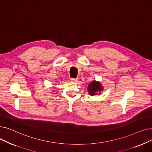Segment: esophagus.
<instances>
[{"instance_id":"obj_1","label":"esophagus","mask_w":152,"mask_h":152,"mask_svg":"<svg viewBox=\"0 0 152 152\" xmlns=\"http://www.w3.org/2000/svg\"><path fill=\"white\" fill-rule=\"evenodd\" d=\"M70 80H71V81L73 82V83H77L78 81L77 78H71Z\"/></svg>"}]
</instances>
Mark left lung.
I'll use <instances>...</instances> for the list:
<instances>
[{
	"label": "left lung",
	"instance_id": "8db88e82",
	"mask_svg": "<svg viewBox=\"0 0 152 152\" xmlns=\"http://www.w3.org/2000/svg\"><path fill=\"white\" fill-rule=\"evenodd\" d=\"M103 88L100 82L93 81L91 82L87 87V91H89V94L94 96L95 95H97V94H100L102 91H103Z\"/></svg>",
	"mask_w": 152,
	"mask_h": 152
}]
</instances>
